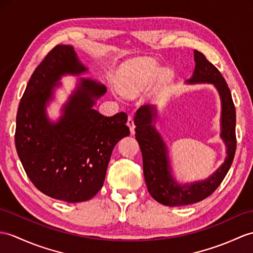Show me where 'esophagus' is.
Returning a JSON list of instances; mask_svg holds the SVG:
<instances>
[{
	"instance_id": "obj_1",
	"label": "esophagus",
	"mask_w": 253,
	"mask_h": 253,
	"mask_svg": "<svg viewBox=\"0 0 253 253\" xmlns=\"http://www.w3.org/2000/svg\"><path fill=\"white\" fill-rule=\"evenodd\" d=\"M127 126L130 129V131L133 132L134 131V123H133V117L131 115L128 116V120H127Z\"/></svg>"
}]
</instances>
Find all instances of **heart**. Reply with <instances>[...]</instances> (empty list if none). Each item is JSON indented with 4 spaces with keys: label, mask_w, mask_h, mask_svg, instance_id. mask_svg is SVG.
<instances>
[{
    "label": "heart",
    "mask_w": 253,
    "mask_h": 253,
    "mask_svg": "<svg viewBox=\"0 0 253 253\" xmlns=\"http://www.w3.org/2000/svg\"><path fill=\"white\" fill-rule=\"evenodd\" d=\"M158 71L157 62L149 59L137 60L123 70L117 79L121 91L126 96H134L143 90ZM171 78L169 70H163L157 76V83L164 84Z\"/></svg>",
    "instance_id": "obj_1"
}]
</instances>
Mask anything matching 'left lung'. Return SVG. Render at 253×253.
I'll return each mask as SVG.
<instances>
[{
    "instance_id": "8db88e82",
    "label": "left lung",
    "mask_w": 253,
    "mask_h": 253,
    "mask_svg": "<svg viewBox=\"0 0 253 253\" xmlns=\"http://www.w3.org/2000/svg\"><path fill=\"white\" fill-rule=\"evenodd\" d=\"M195 71L189 83H212L218 88L222 99V133L227 146V157L224 164L203 182L180 186L173 181L168 168L166 146L154 127L152 120L156 116L155 111L149 105L140 107L134 115L136 139L140 145L143 160V173L148 191L156 202L169 207L185 206L198 203L210 196L231 168L236 151V111L231 90L221 72L207 60L201 51L194 50Z\"/></svg>"
}]
</instances>
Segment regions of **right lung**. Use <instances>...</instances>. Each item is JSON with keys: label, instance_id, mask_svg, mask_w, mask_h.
I'll return each instance as SVG.
<instances>
[{"label": "right lung", "instance_id": "right-lung-1", "mask_svg": "<svg viewBox=\"0 0 253 253\" xmlns=\"http://www.w3.org/2000/svg\"><path fill=\"white\" fill-rule=\"evenodd\" d=\"M84 71L72 46L56 45L34 70L16 116L15 145L29 179L45 195L68 203L96 195L115 144L130 133L125 112L108 117L92 109L107 88L89 80L82 82L59 123L46 119L45 104L60 75Z\"/></svg>", "mask_w": 253, "mask_h": 253}]
</instances>
